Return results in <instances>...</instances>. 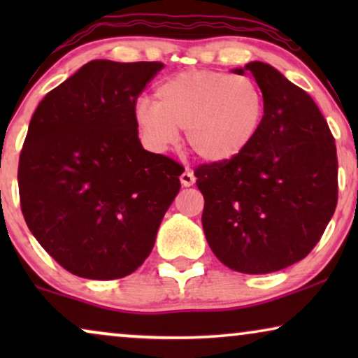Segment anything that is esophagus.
<instances>
[{
  "label": "esophagus",
  "mask_w": 358,
  "mask_h": 358,
  "mask_svg": "<svg viewBox=\"0 0 358 358\" xmlns=\"http://www.w3.org/2000/svg\"><path fill=\"white\" fill-rule=\"evenodd\" d=\"M180 182H182L184 187H190V185L195 182V176H194L192 171L185 169L184 173L180 174Z\"/></svg>",
  "instance_id": "obj_1"
}]
</instances>
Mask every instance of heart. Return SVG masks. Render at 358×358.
<instances>
[{"mask_svg":"<svg viewBox=\"0 0 358 358\" xmlns=\"http://www.w3.org/2000/svg\"><path fill=\"white\" fill-rule=\"evenodd\" d=\"M264 115L266 101L251 78L215 70L171 76L156 90V102L141 99L135 106V120L151 148L166 151L184 129L190 150L208 163L241 155Z\"/></svg>","mask_w":358,"mask_h":358,"instance_id":"1","label":"heart"}]
</instances>
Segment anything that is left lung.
I'll list each match as a JSON object with an SVG mask.
<instances>
[{
	"mask_svg": "<svg viewBox=\"0 0 358 358\" xmlns=\"http://www.w3.org/2000/svg\"><path fill=\"white\" fill-rule=\"evenodd\" d=\"M266 115L252 143L224 163L195 169L205 199L202 227L224 266L271 273L305 259L337 205L334 136L316 102L280 71L251 62Z\"/></svg>",
	"mask_w": 358,
	"mask_h": 358,
	"instance_id": "obj_1",
	"label": "left lung"
}]
</instances>
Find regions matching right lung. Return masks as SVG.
Wrapping results in <instances>:
<instances>
[{
    "label": "right lung",
    "mask_w": 358,
    "mask_h": 358,
    "mask_svg": "<svg viewBox=\"0 0 358 358\" xmlns=\"http://www.w3.org/2000/svg\"><path fill=\"white\" fill-rule=\"evenodd\" d=\"M159 62L92 60L41 101L19 156L21 210L68 272L114 280L135 272L180 189L184 168L146 151L136 99Z\"/></svg>",
    "instance_id": "right-lung-1"
}]
</instances>
